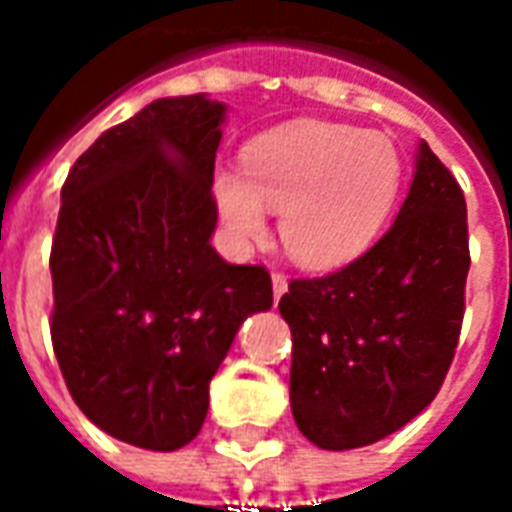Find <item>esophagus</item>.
Masks as SVG:
<instances>
[{"instance_id": "esophagus-1", "label": "esophagus", "mask_w": 512, "mask_h": 512, "mask_svg": "<svg viewBox=\"0 0 512 512\" xmlns=\"http://www.w3.org/2000/svg\"><path fill=\"white\" fill-rule=\"evenodd\" d=\"M271 288H274V299H282V293L288 290V277L285 274H279V271H274L271 274Z\"/></svg>"}]
</instances>
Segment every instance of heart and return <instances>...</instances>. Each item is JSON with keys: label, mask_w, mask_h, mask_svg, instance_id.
<instances>
[{"label": "heart", "mask_w": 512, "mask_h": 512, "mask_svg": "<svg viewBox=\"0 0 512 512\" xmlns=\"http://www.w3.org/2000/svg\"><path fill=\"white\" fill-rule=\"evenodd\" d=\"M213 200L238 241H260L282 213V244L312 271H334L365 255L384 230L403 186L392 139L340 123H293L244 150L241 169H213Z\"/></svg>", "instance_id": "b5f03b06"}]
</instances>
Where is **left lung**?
<instances>
[{
  "label": "left lung",
  "instance_id": "obj_1",
  "mask_svg": "<svg viewBox=\"0 0 512 512\" xmlns=\"http://www.w3.org/2000/svg\"><path fill=\"white\" fill-rule=\"evenodd\" d=\"M466 200L428 142L411 189L365 255L326 277L290 279V408L323 450L367 447L439 395L463 323Z\"/></svg>",
  "mask_w": 512,
  "mask_h": 512
}]
</instances>
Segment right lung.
<instances>
[{
  "label": "right lung",
  "mask_w": 512,
  "mask_h": 512,
  "mask_svg": "<svg viewBox=\"0 0 512 512\" xmlns=\"http://www.w3.org/2000/svg\"><path fill=\"white\" fill-rule=\"evenodd\" d=\"M222 120L205 95L158 98L98 136L62 186L51 345L84 417L142 450L200 433L238 326L274 301L266 268L211 246Z\"/></svg>",
  "instance_id": "1"
}]
</instances>
